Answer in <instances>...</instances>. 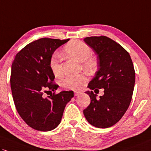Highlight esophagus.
Listing matches in <instances>:
<instances>
[{"instance_id":"obj_1","label":"esophagus","mask_w":151,"mask_h":151,"mask_svg":"<svg viewBox=\"0 0 151 151\" xmlns=\"http://www.w3.org/2000/svg\"><path fill=\"white\" fill-rule=\"evenodd\" d=\"M82 94L81 92H77V91H76V92H74V95H75L76 96H79L80 94Z\"/></svg>"}]
</instances>
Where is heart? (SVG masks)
Masks as SVG:
<instances>
[{
	"instance_id": "b5f03b06",
	"label": "heart",
	"mask_w": 151,
	"mask_h": 151,
	"mask_svg": "<svg viewBox=\"0 0 151 151\" xmlns=\"http://www.w3.org/2000/svg\"><path fill=\"white\" fill-rule=\"evenodd\" d=\"M63 54L82 61L85 69L94 70L96 69L97 66L96 59L91 57L92 49L88 45L81 40H73L65 45L63 48ZM50 67L55 77L60 78L63 76L64 68L61 64L60 55L58 54L52 55L50 60ZM87 81V77L85 74L67 76L64 79L61 80V85L67 90H78L84 86Z\"/></svg>"
}]
</instances>
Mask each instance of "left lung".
Listing matches in <instances>:
<instances>
[{
    "instance_id": "1",
    "label": "left lung",
    "mask_w": 151,
    "mask_h": 151,
    "mask_svg": "<svg viewBox=\"0 0 151 151\" xmlns=\"http://www.w3.org/2000/svg\"><path fill=\"white\" fill-rule=\"evenodd\" d=\"M84 41L97 55L98 70L88 84L94 92L104 89L96 98L87 91L91 102L83 113L92 125L108 128L116 124L129 107L135 83V70L129 54L120 44L106 36H91Z\"/></svg>"
}]
</instances>
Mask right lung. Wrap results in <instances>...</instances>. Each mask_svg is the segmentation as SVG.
I'll return each instance as SVG.
<instances>
[{"instance_id":"add662e5","label":"right lung","mask_w":151,"mask_h":151,"mask_svg":"<svg viewBox=\"0 0 151 151\" xmlns=\"http://www.w3.org/2000/svg\"><path fill=\"white\" fill-rule=\"evenodd\" d=\"M69 39L43 38L26 45L14 57L10 86L17 111L29 127L38 131L55 129L65 106L73 97V91L55 94L59 87L50 67L54 52ZM53 92L45 98L44 93Z\"/></svg>"}]
</instances>
